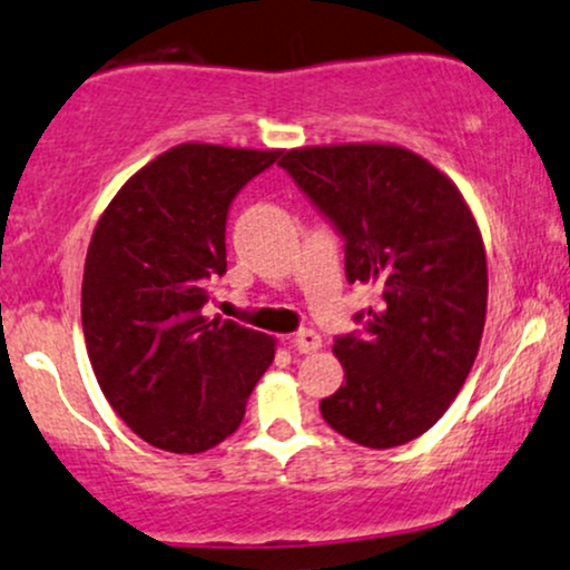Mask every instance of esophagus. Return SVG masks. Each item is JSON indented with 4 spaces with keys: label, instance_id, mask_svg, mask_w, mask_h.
<instances>
[{
    "label": "esophagus",
    "instance_id": "obj_1",
    "mask_svg": "<svg viewBox=\"0 0 570 570\" xmlns=\"http://www.w3.org/2000/svg\"><path fill=\"white\" fill-rule=\"evenodd\" d=\"M291 344L296 346L301 354H312L323 346V338H320V333H314V331H298L296 336L291 338Z\"/></svg>",
    "mask_w": 570,
    "mask_h": 570
}]
</instances>
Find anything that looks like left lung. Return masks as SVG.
<instances>
[{"label":"left lung","mask_w":570,"mask_h":570,"mask_svg":"<svg viewBox=\"0 0 570 570\" xmlns=\"http://www.w3.org/2000/svg\"><path fill=\"white\" fill-rule=\"evenodd\" d=\"M279 165L344 237L350 283L376 285L363 331L333 354L346 384L320 403L352 443L405 445L453 403L485 327L488 264L470 205L445 173L394 144L304 146Z\"/></svg>","instance_id":"8db88e82"}]
</instances>
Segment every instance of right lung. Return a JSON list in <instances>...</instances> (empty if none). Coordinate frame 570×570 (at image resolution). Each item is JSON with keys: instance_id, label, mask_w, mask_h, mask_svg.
<instances>
[{"instance_id": "right-lung-1", "label": "right lung", "mask_w": 570, "mask_h": 570, "mask_svg": "<svg viewBox=\"0 0 570 570\" xmlns=\"http://www.w3.org/2000/svg\"><path fill=\"white\" fill-rule=\"evenodd\" d=\"M283 151L178 144L140 167L92 232L82 327L119 419L170 453L224 443L274 360V338L207 320V283L226 272V216Z\"/></svg>"}]
</instances>
